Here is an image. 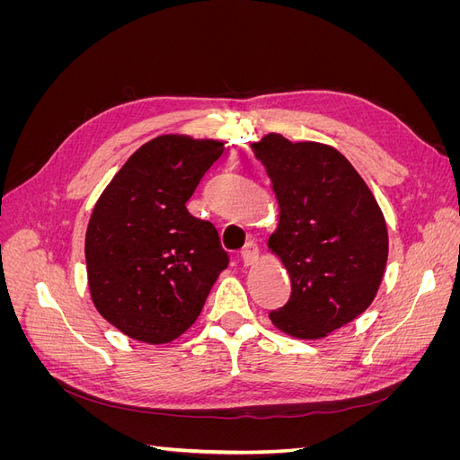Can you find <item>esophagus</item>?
Masks as SVG:
<instances>
[{
    "label": "esophagus",
    "instance_id": "34e87169",
    "mask_svg": "<svg viewBox=\"0 0 460 460\" xmlns=\"http://www.w3.org/2000/svg\"><path fill=\"white\" fill-rule=\"evenodd\" d=\"M259 259V247L253 243V242H247L242 249V261L245 267H252L253 262H257Z\"/></svg>",
    "mask_w": 460,
    "mask_h": 460
}]
</instances>
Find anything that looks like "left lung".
Wrapping results in <instances>:
<instances>
[{
    "label": "left lung",
    "mask_w": 460,
    "mask_h": 460,
    "mask_svg": "<svg viewBox=\"0 0 460 460\" xmlns=\"http://www.w3.org/2000/svg\"><path fill=\"white\" fill-rule=\"evenodd\" d=\"M280 207L269 238L289 274L291 296L272 324L320 340L374 301L387 262V228L372 191L338 149L267 134L252 146Z\"/></svg>",
    "instance_id": "left-lung-1"
}]
</instances>
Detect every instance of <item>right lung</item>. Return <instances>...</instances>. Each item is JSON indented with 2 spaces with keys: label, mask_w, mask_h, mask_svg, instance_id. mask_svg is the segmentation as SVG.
Listing matches in <instances>:
<instances>
[{
  "label": "right lung",
  "mask_w": 460,
  "mask_h": 460,
  "mask_svg": "<svg viewBox=\"0 0 460 460\" xmlns=\"http://www.w3.org/2000/svg\"><path fill=\"white\" fill-rule=\"evenodd\" d=\"M222 149L217 140L153 137L93 207L84 247L92 301L132 340L159 345L182 336L228 267L217 228L186 208Z\"/></svg>",
  "instance_id": "right-lung-1"
}]
</instances>
